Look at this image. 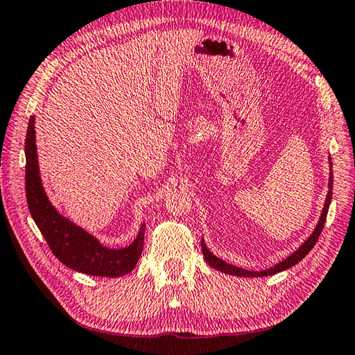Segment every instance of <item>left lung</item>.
Masks as SVG:
<instances>
[{
	"instance_id": "8db88e82",
	"label": "left lung",
	"mask_w": 355,
	"mask_h": 355,
	"mask_svg": "<svg viewBox=\"0 0 355 355\" xmlns=\"http://www.w3.org/2000/svg\"><path fill=\"white\" fill-rule=\"evenodd\" d=\"M331 169H333V163H331V157H329L328 193H327L324 209H322V213H320V218L318 220V225L315 228V232H313L309 236L307 241L304 242L295 252H292L289 257H286L283 261H278L277 265H274L269 269H265V270H248V269H242V268L234 266V265H230V263H225L224 260H220L219 257H216L215 254L210 252V250L207 248V245H205V242H204V239H201V248H202V254H204L205 261H207L213 269L224 272V274H228V275H236V277H269V275H275V274H278V272H283L286 269L295 266L296 263H300L311 251L313 246H315V243L318 242L320 233H322V228H324V224L327 220V213H328V209H329V202H331V196H333V171Z\"/></svg>"
}]
</instances>
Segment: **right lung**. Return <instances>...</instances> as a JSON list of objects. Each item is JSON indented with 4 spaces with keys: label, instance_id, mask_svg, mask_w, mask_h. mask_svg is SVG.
<instances>
[{
    "label": "right lung",
    "instance_id": "right-lung-1",
    "mask_svg": "<svg viewBox=\"0 0 355 355\" xmlns=\"http://www.w3.org/2000/svg\"><path fill=\"white\" fill-rule=\"evenodd\" d=\"M35 116L30 118L26 137V195L28 210L44 234L49 250L64 266L81 274L116 278L128 274L137 265L144 250L145 224L133 243L113 250L101 245L96 237L62 216L48 200L39 175Z\"/></svg>",
    "mask_w": 355,
    "mask_h": 355
}]
</instances>
